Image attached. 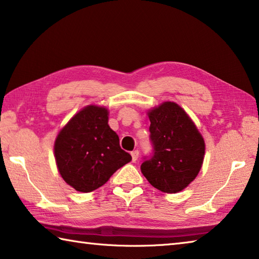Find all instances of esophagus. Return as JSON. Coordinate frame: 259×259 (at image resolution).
I'll list each match as a JSON object with an SVG mask.
<instances>
[{
	"mask_svg": "<svg viewBox=\"0 0 259 259\" xmlns=\"http://www.w3.org/2000/svg\"><path fill=\"white\" fill-rule=\"evenodd\" d=\"M131 156H133V161L136 162V161H137V159H138V156H139V152L137 150L133 151V152H131Z\"/></svg>",
	"mask_w": 259,
	"mask_h": 259,
	"instance_id": "1",
	"label": "esophagus"
}]
</instances>
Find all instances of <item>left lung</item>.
Listing matches in <instances>:
<instances>
[{
    "mask_svg": "<svg viewBox=\"0 0 259 259\" xmlns=\"http://www.w3.org/2000/svg\"><path fill=\"white\" fill-rule=\"evenodd\" d=\"M152 155L144 157L140 170L153 187L178 193L193 182L201 169L204 140L186 112L166 102L148 112Z\"/></svg>",
    "mask_w": 259,
    "mask_h": 259,
    "instance_id": "left-lung-1",
    "label": "left lung"
}]
</instances>
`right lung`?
Here are the masks:
<instances>
[{
  "label": "right lung",
  "mask_w": 259,
  "mask_h": 259,
  "mask_svg": "<svg viewBox=\"0 0 259 259\" xmlns=\"http://www.w3.org/2000/svg\"><path fill=\"white\" fill-rule=\"evenodd\" d=\"M106 108L88 106L64 126L55 143V157L64 181L78 192L103 186L131 161L120 146L119 136L108 125Z\"/></svg>",
  "instance_id": "1"
}]
</instances>
